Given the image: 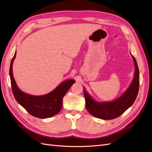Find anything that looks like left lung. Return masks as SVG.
Returning <instances> with one entry per match:
<instances>
[{
    "instance_id": "left-lung-1",
    "label": "left lung",
    "mask_w": 152,
    "mask_h": 152,
    "mask_svg": "<svg viewBox=\"0 0 152 152\" xmlns=\"http://www.w3.org/2000/svg\"><path fill=\"white\" fill-rule=\"evenodd\" d=\"M131 56L135 67L134 77L131 86L121 97L113 102L99 103L94 100L83 89L86 109L92 116L105 120L113 119L121 116L134 103L139 89V70L136 60L133 55Z\"/></svg>"
}]
</instances>
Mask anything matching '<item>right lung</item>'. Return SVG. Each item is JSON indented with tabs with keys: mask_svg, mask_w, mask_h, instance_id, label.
I'll list each match as a JSON object with an SVG mask.
<instances>
[{
	"mask_svg": "<svg viewBox=\"0 0 152 152\" xmlns=\"http://www.w3.org/2000/svg\"><path fill=\"white\" fill-rule=\"evenodd\" d=\"M16 53L11 61L10 76L12 89L14 97L24 108L32 116L39 118H48L58 114L62 108L63 98L70 87L75 83L74 80H66L52 92L41 96H34L21 91L16 84L12 73V65Z\"/></svg>",
	"mask_w": 152,
	"mask_h": 152,
	"instance_id": "1",
	"label": "right lung"
}]
</instances>
